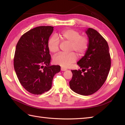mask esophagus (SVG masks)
<instances>
[{
	"instance_id": "34e87169",
	"label": "esophagus",
	"mask_w": 125,
	"mask_h": 125,
	"mask_svg": "<svg viewBox=\"0 0 125 125\" xmlns=\"http://www.w3.org/2000/svg\"><path fill=\"white\" fill-rule=\"evenodd\" d=\"M61 71H66V70H67V69L63 68V67H61Z\"/></svg>"
}]
</instances>
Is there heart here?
Segmentation results:
<instances>
[{
  "mask_svg": "<svg viewBox=\"0 0 125 125\" xmlns=\"http://www.w3.org/2000/svg\"><path fill=\"white\" fill-rule=\"evenodd\" d=\"M59 37L63 41L69 42V50L76 52L78 56H82L88 48L89 41L85 36L80 35L78 31L73 29L63 30L59 34ZM59 39L56 36H52L48 42V47L50 52L56 53L59 50ZM77 59L73 52L68 54H59L54 57L53 61L56 64L68 68Z\"/></svg>",
  "mask_w": 125,
  "mask_h": 125,
  "instance_id": "b5f03b06",
  "label": "heart"
}]
</instances>
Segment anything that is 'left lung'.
Returning <instances> with one entry per match:
<instances>
[{
  "label": "left lung",
  "instance_id": "8db88e82",
  "mask_svg": "<svg viewBox=\"0 0 125 125\" xmlns=\"http://www.w3.org/2000/svg\"><path fill=\"white\" fill-rule=\"evenodd\" d=\"M88 48L84 56L77 63L81 70H71L70 89L77 94L88 95L97 92L107 78L111 68L109 47L105 39L94 29L85 31Z\"/></svg>",
  "mask_w": 125,
  "mask_h": 125
}]
</instances>
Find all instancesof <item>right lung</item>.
Returning a JSON list of instances; mask_svg holds the SVG:
<instances>
[{
  "label": "right lung",
  "mask_w": 125,
  "mask_h": 125,
  "mask_svg": "<svg viewBox=\"0 0 125 125\" xmlns=\"http://www.w3.org/2000/svg\"><path fill=\"white\" fill-rule=\"evenodd\" d=\"M52 26H39L21 37L16 46L14 68L22 86L34 94L51 89L52 79L61 70L60 65H50L51 57L48 42Z\"/></svg>",
  "instance_id": "1"
}]
</instances>
